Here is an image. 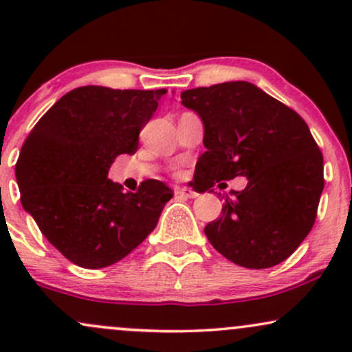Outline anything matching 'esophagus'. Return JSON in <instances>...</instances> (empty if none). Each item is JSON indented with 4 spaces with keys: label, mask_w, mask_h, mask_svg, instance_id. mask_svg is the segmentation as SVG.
I'll use <instances>...</instances> for the list:
<instances>
[{
    "label": "esophagus",
    "mask_w": 352,
    "mask_h": 352,
    "mask_svg": "<svg viewBox=\"0 0 352 352\" xmlns=\"http://www.w3.org/2000/svg\"><path fill=\"white\" fill-rule=\"evenodd\" d=\"M177 193L182 197H185V199H195L197 197V192H193L192 188H187V187H182V188H177Z\"/></svg>",
    "instance_id": "esophagus-1"
}]
</instances>
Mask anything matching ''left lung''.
Here are the masks:
<instances>
[{"instance_id": "left-lung-1", "label": "left lung", "mask_w": 352, "mask_h": 352, "mask_svg": "<svg viewBox=\"0 0 352 352\" xmlns=\"http://www.w3.org/2000/svg\"><path fill=\"white\" fill-rule=\"evenodd\" d=\"M204 122L205 151L195 167L197 192L246 177L225 199L205 235L233 263L263 270L281 263L313 228L321 192L322 153L293 109L246 80L182 92Z\"/></svg>"}]
</instances>
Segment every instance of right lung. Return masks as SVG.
<instances>
[{"instance_id":"add662e5","label":"right lung","mask_w":352,"mask_h":352,"mask_svg":"<svg viewBox=\"0 0 352 352\" xmlns=\"http://www.w3.org/2000/svg\"><path fill=\"white\" fill-rule=\"evenodd\" d=\"M165 92L72 89L24 140L16 162L23 208L74 265L98 270L122 260L151 235L173 197L160 180L125 193L107 179L117 155L137 152L139 132Z\"/></svg>"}]
</instances>
